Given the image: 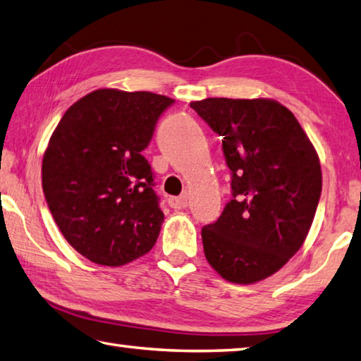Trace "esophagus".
<instances>
[{
  "label": "esophagus",
  "instance_id": "obj_1",
  "mask_svg": "<svg viewBox=\"0 0 361 361\" xmlns=\"http://www.w3.org/2000/svg\"><path fill=\"white\" fill-rule=\"evenodd\" d=\"M168 203L173 209H184L188 204V197L187 195H182V197H169Z\"/></svg>",
  "mask_w": 361,
  "mask_h": 361
}]
</instances>
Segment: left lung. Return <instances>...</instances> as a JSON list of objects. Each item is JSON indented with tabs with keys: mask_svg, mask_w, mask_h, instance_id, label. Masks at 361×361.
Instances as JSON below:
<instances>
[{
	"mask_svg": "<svg viewBox=\"0 0 361 361\" xmlns=\"http://www.w3.org/2000/svg\"><path fill=\"white\" fill-rule=\"evenodd\" d=\"M222 136L233 200L203 226L206 260L233 283L277 273L305 243L322 193L319 155L296 117L276 99L190 103Z\"/></svg>",
	"mask_w": 361,
	"mask_h": 361,
	"instance_id": "obj_1",
	"label": "left lung"
}]
</instances>
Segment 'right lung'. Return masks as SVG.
<instances>
[{
	"label": "right lung",
	"mask_w": 361,
	"mask_h": 361,
	"mask_svg": "<svg viewBox=\"0 0 361 361\" xmlns=\"http://www.w3.org/2000/svg\"><path fill=\"white\" fill-rule=\"evenodd\" d=\"M164 94L99 88L69 107L42 158V190L61 235L88 260L122 267L154 247L164 220L141 152Z\"/></svg>",
	"instance_id": "obj_1"
}]
</instances>
